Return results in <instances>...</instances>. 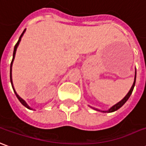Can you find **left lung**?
Masks as SVG:
<instances>
[{
  "label": "left lung",
  "instance_id": "8db88e82",
  "mask_svg": "<svg viewBox=\"0 0 146 146\" xmlns=\"http://www.w3.org/2000/svg\"><path fill=\"white\" fill-rule=\"evenodd\" d=\"M135 81H136V71H135V76H134V83H133V85H132V86H131V90H130V91L128 92V94L126 96H125L124 98H123V99H122L119 102H118L117 104H115V105H113L112 107H111V108H109L108 111H103V112H112V111H116V110H118L119 108H120L123 104L127 102V101L128 99H129V98H130V96L131 95V94H132V92H133V90H134V86H135ZM94 109H95V110H97V111H100V110H98V109H97V108H93Z\"/></svg>",
  "mask_w": 146,
  "mask_h": 146
}]
</instances>
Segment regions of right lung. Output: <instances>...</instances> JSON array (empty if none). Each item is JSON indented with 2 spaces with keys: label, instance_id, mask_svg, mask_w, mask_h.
<instances>
[{
  "label": "right lung",
  "instance_id": "1",
  "mask_svg": "<svg viewBox=\"0 0 146 146\" xmlns=\"http://www.w3.org/2000/svg\"><path fill=\"white\" fill-rule=\"evenodd\" d=\"M26 30H24L23 31V32L22 33V35H20V37H19V41L17 42V43L15 44V47H14V51H13V57H12V63H11V66H10V81H11V83H12V89H13V90H14V92H15V95H16V97H17V98L19 99V101L21 102V104H23V105H24L26 108H27L28 109H31V107L29 106L28 104L26 103V101L23 100V99H22L17 94H16V92H15V89H14V87H13V83H12V63H13V60H14V59H15V52H16V49H17V47H18L19 44V42L21 41V38L23 37V34H24V32H25Z\"/></svg>",
  "mask_w": 146,
  "mask_h": 146
}]
</instances>
